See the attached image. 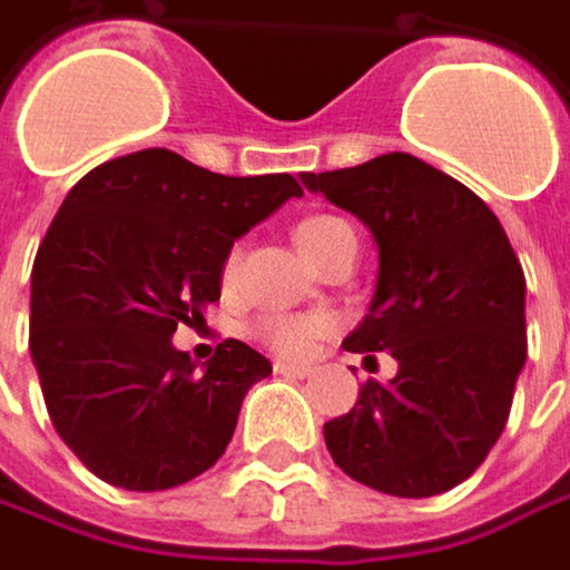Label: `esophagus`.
I'll use <instances>...</instances> for the list:
<instances>
[{
  "instance_id": "34e87169",
  "label": "esophagus",
  "mask_w": 570,
  "mask_h": 570,
  "mask_svg": "<svg viewBox=\"0 0 570 570\" xmlns=\"http://www.w3.org/2000/svg\"><path fill=\"white\" fill-rule=\"evenodd\" d=\"M274 373L289 376V380H309L312 376L309 366H293V363H284V360H277V363H274Z\"/></svg>"
}]
</instances>
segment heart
<instances>
[{
  "mask_svg": "<svg viewBox=\"0 0 570 570\" xmlns=\"http://www.w3.org/2000/svg\"><path fill=\"white\" fill-rule=\"evenodd\" d=\"M354 233L347 219L332 216V213H318V216H306L299 226H296V242L299 248L309 255L315 264L332 252L341 238ZM238 271H242V245H233L223 258V286H233L238 281ZM334 318L328 315H264L258 325H255V337H258L264 347H271L274 354H281L286 360H306L315 354V347L334 334Z\"/></svg>",
  "mask_w": 570,
  "mask_h": 570,
  "instance_id": "b5f03b06",
  "label": "heart"
}]
</instances>
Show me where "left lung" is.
<instances>
[{
    "mask_svg": "<svg viewBox=\"0 0 570 570\" xmlns=\"http://www.w3.org/2000/svg\"><path fill=\"white\" fill-rule=\"evenodd\" d=\"M303 181L360 216L380 245L366 318L344 347L389 351L399 373L360 385L354 409L325 424L334 465L395 498L465 482L508 424L527 363V277L479 194L409 153Z\"/></svg>",
    "mask_w": 570,
    "mask_h": 570,
    "instance_id": "1",
    "label": "left lung"
}]
</instances>
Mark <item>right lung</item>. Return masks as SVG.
Returning <instances> with one entry per match:
<instances>
[{"instance_id":"add662e5","label":"right lung","mask_w":570,"mask_h":570,"mask_svg":"<svg viewBox=\"0 0 570 570\" xmlns=\"http://www.w3.org/2000/svg\"><path fill=\"white\" fill-rule=\"evenodd\" d=\"M299 194L293 175L229 178L171 149L105 161L66 194L31 271L28 344L53 428L101 482L165 491L226 453L271 363L229 337L197 370L171 334L219 299L233 242Z\"/></svg>"}]
</instances>
